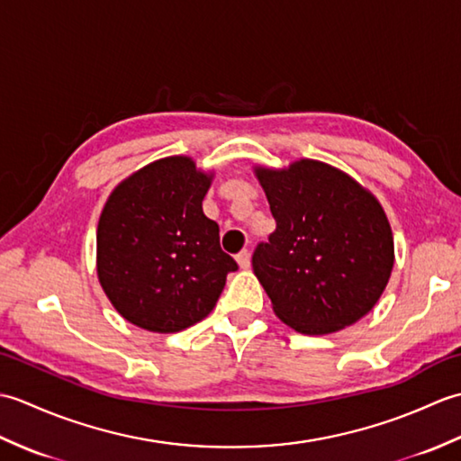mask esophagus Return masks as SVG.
<instances>
[{
	"label": "esophagus",
	"instance_id": "1",
	"mask_svg": "<svg viewBox=\"0 0 461 461\" xmlns=\"http://www.w3.org/2000/svg\"><path fill=\"white\" fill-rule=\"evenodd\" d=\"M236 261H238V266H240L241 269H249V266H251V256H249V251H248V249L240 251L238 256H236Z\"/></svg>",
	"mask_w": 461,
	"mask_h": 461
}]
</instances>
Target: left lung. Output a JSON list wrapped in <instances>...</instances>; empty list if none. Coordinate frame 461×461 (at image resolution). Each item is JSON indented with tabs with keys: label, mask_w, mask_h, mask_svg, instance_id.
I'll list each match as a JSON object with an SVG mask.
<instances>
[{
	"label": "left lung",
	"mask_w": 461,
	"mask_h": 461,
	"mask_svg": "<svg viewBox=\"0 0 461 461\" xmlns=\"http://www.w3.org/2000/svg\"><path fill=\"white\" fill-rule=\"evenodd\" d=\"M277 228L253 253L273 312L303 335H330L376 305L394 267L393 228L376 195L321 160L253 166Z\"/></svg>",
	"instance_id": "8db88e82"
}]
</instances>
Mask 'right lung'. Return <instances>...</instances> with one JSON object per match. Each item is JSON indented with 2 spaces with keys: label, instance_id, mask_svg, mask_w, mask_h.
<instances>
[{
  "label": "right lung",
  "instance_id": "right-lung-1",
  "mask_svg": "<svg viewBox=\"0 0 461 461\" xmlns=\"http://www.w3.org/2000/svg\"><path fill=\"white\" fill-rule=\"evenodd\" d=\"M213 172L190 156L142 166L111 192L96 228V276L122 319L150 332H178L218 303L238 263L202 200Z\"/></svg>",
  "mask_w": 461,
  "mask_h": 461
}]
</instances>
